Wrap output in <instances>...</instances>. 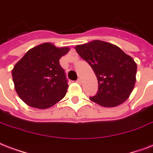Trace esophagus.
Listing matches in <instances>:
<instances>
[{"label":"esophagus","instance_id":"esophagus-1","mask_svg":"<svg viewBox=\"0 0 153 153\" xmlns=\"http://www.w3.org/2000/svg\"><path fill=\"white\" fill-rule=\"evenodd\" d=\"M76 82H77L78 84H80V83H81V79H80V78H78L77 80H76Z\"/></svg>","mask_w":153,"mask_h":153}]
</instances>
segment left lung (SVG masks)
Here are the masks:
<instances>
[{
	"label": "left lung",
	"mask_w": 153,
	"mask_h": 153,
	"mask_svg": "<svg viewBox=\"0 0 153 153\" xmlns=\"http://www.w3.org/2000/svg\"><path fill=\"white\" fill-rule=\"evenodd\" d=\"M94 71L98 91L90 100L104 107L125 102L133 90L137 65L130 56L112 44L93 41L75 47Z\"/></svg>",
	"instance_id": "left-lung-1"
}]
</instances>
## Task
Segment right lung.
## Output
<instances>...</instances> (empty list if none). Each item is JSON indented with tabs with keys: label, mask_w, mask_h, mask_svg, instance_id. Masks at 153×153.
Returning <instances> with one entry per match:
<instances>
[{
	"label": "right lung",
	"mask_w": 153,
	"mask_h": 153,
	"mask_svg": "<svg viewBox=\"0 0 153 153\" xmlns=\"http://www.w3.org/2000/svg\"><path fill=\"white\" fill-rule=\"evenodd\" d=\"M69 51L44 43L29 49L15 65L12 76L15 89L29 106L45 109L62 100L68 87L59 60Z\"/></svg>",
	"instance_id": "1"
}]
</instances>
